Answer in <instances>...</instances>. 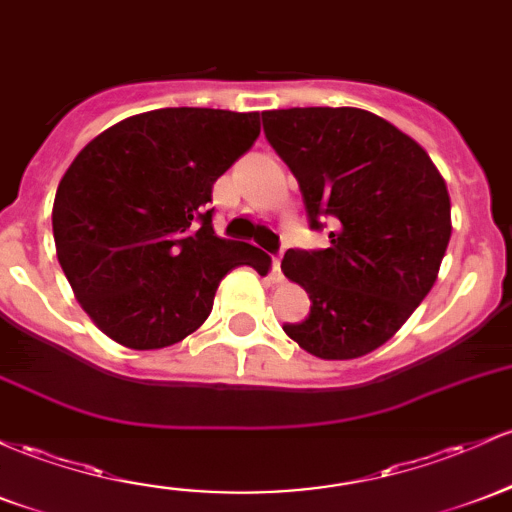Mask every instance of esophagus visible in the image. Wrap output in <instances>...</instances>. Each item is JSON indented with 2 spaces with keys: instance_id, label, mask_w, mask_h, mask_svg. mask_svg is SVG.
Listing matches in <instances>:
<instances>
[{
  "instance_id": "1",
  "label": "esophagus",
  "mask_w": 512,
  "mask_h": 512,
  "mask_svg": "<svg viewBox=\"0 0 512 512\" xmlns=\"http://www.w3.org/2000/svg\"><path fill=\"white\" fill-rule=\"evenodd\" d=\"M272 274H274V282H284V274H282V255L274 257V262H272Z\"/></svg>"
}]
</instances>
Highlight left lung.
<instances>
[{
	"label": "left lung",
	"instance_id": "obj_1",
	"mask_svg": "<svg viewBox=\"0 0 512 512\" xmlns=\"http://www.w3.org/2000/svg\"><path fill=\"white\" fill-rule=\"evenodd\" d=\"M262 121L311 228H323V216L338 226L325 250L284 255V277L311 299L308 318L284 333L320 359L369 355L435 284L452 235L445 179L411 136L372 111L296 106Z\"/></svg>",
	"mask_w": 512,
	"mask_h": 512
}]
</instances>
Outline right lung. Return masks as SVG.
Masks as SVG:
<instances>
[{"mask_svg": "<svg viewBox=\"0 0 512 512\" xmlns=\"http://www.w3.org/2000/svg\"><path fill=\"white\" fill-rule=\"evenodd\" d=\"M260 136V114L155 109L89 140L58 184L53 238L75 299L128 350H162L201 328L235 267L267 252L218 238L213 182Z\"/></svg>", "mask_w": 512, "mask_h": 512, "instance_id": "obj_1", "label": "right lung"}]
</instances>
